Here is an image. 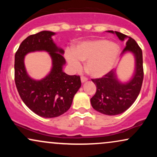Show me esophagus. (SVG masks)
I'll return each mask as SVG.
<instances>
[{
  "instance_id": "1",
  "label": "esophagus",
  "mask_w": 157,
  "mask_h": 157,
  "mask_svg": "<svg viewBox=\"0 0 157 157\" xmlns=\"http://www.w3.org/2000/svg\"><path fill=\"white\" fill-rule=\"evenodd\" d=\"M87 80H88L87 77H84V76L81 77V82H86V81H87Z\"/></svg>"
}]
</instances>
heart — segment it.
I'll list each match as a JSON object with an SVG mask.
<instances>
[{"label":"heart","instance_id":"b5f03b06","mask_svg":"<svg viewBox=\"0 0 157 157\" xmlns=\"http://www.w3.org/2000/svg\"><path fill=\"white\" fill-rule=\"evenodd\" d=\"M120 48L116 44L105 40H94L80 43L74 52L68 51L66 57L74 70L82 68L81 61H87L86 69L91 76L100 77L113 68L117 60Z\"/></svg>","mask_w":157,"mask_h":157}]
</instances>
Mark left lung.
<instances>
[{
  "instance_id": "obj_1",
  "label": "left lung",
  "mask_w": 157,
  "mask_h": 157,
  "mask_svg": "<svg viewBox=\"0 0 157 157\" xmlns=\"http://www.w3.org/2000/svg\"><path fill=\"white\" fill-rule=\"evenodd\" d=\"M109 32L116 34L121 40L128 37L126 46L122 54L131 52L136 59L135 74L127 83L122 84L119 82L113 70L100 78L91 79L97 86L96 93L91 98L93 109L103 114L112 116L124 112L134 103L141 90L144 71L142 52L136 41L119 32Z\"/></svg>"
}]
</instances>
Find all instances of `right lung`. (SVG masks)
<instances>
[{
    "mask_svg": "<svg viewBox=\"0 0 157 157\" xmlns=\"http://www.w3.org/2000/svg\"><path fill=\"white\" fill-rule=\"evenodd\" d=\"M54 35L52 32L43 31L29 36L15 55V82L20 97L29 109L45 118L57 117L66 112L81 86L79 75H68L63 71L64 52L54 44ZM35 51L49 52L52 59L51 72L41 81L30 78L24 66L25 55Z\"/></svg>",
    "mask_w": 157,
    "mask_h": 157,
    "instance_id": "add662e5",
    "label": "right lung"
}]
</instances>
